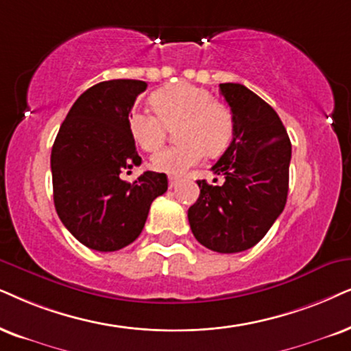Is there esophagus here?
Instances as JSON below:
<instances>
[{"mask_svg": "<svg viewBox=\"0 0 351 351\" xmlns=\"http://www.w3.org/2000/svg\"><path fill=\"white\" fill-rule=\"evenodd\" d=\"M180 183V178L178 176H175V175H170L168 176V184H170V188H175L176 184Z\"/></svg>", "mask_w": 351, "mask_h": 351, "instance_id": "esophagus-1", "label": "esophagus"}]
</instances>
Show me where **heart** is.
Segmentation results:
<instances>
[{
    "mask_svg": "<svg viewBox=\"0 0 351 351\" xmlns=\"http://www.w3.org/2000/svg\"><path fill=\"white\" fill-rule=\"evenodd\" d=\"M155 110L134 108L130 113V131L141 149L152 152L165 143L168 128L180 124L176 137L181 144L158 150L152 157L155 170L183 175L208 155H220L233 139L234 118L221 101L212 100L206 88L188 82L158 88L150 97Z\"/></svg>",
    "mask_w": 351,
    "mask_h": 351,
    "instance_id": "1",
    "label": "heart"
}]
</instances>
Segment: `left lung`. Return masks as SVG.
<instances>
[{
	"instance_id": "left-lung-1",
	"label": "left lung",
	"mask_w": 351,
	"mask_h": 351,
	"mask_svg": "<svg viewBox=\"0 0 351 351\" xmlns=\"http://www.w3.org/2000/svg\"><path fill=\"white\" fill-rule=\"evenodd\" d=\"M220 92L234 118L233 141L212 167L223 184L199 180L201 194L188 220L202 246L232 254L257 245L283 212L291 144L278 114L259 95L233 82L220 84Z\"/></svg>"
}]
</instances>
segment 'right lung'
<instances>
[{"label": "right lung", "instance_id": "right-lung-1", "mask_svg": "<svg viewBox=\"0 0 351 351\" xmlns=\"http://www.w3.org/2000/svg\"><path fill=\"white\" fill-rule=\"evenodd\" d=\"M144 81L113 79L87 88L71 106L51 149L53 201L71 234L90 250L112 252L143 232L150 204L168 188L165 173H121L141 165L130 113Z\"/></svg>", "mask_w": 351, "mask_h": 351}]
</instances>
